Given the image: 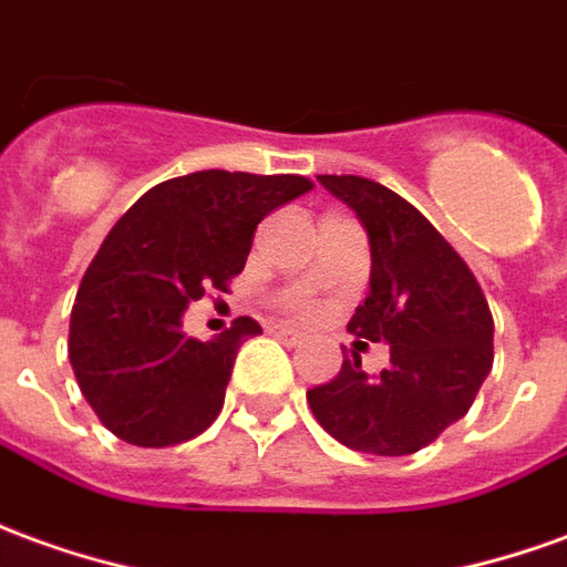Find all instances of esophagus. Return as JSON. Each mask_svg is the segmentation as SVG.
<instances>
[{
    "label": "esophagus",
    "instance_id": "34e87169",
    "mask_svg": "<svg viewBox=\"0 0 567 567\" xmlns=\"http://www.w3.org/2000/svg\"><path fill=\"white\" fill-rule=\"evenodd\" d=\"M270 334H272V338L282 340V343H288V347H297V343H303V334H300V331H295V328H285V324H272Z\"/></svg>",
    "mask_w": 567,
    "mask_h": 567
}]
</instances>
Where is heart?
I'll return each mask as SVG.
<instances>
[{
	"mask_svg": "<svg viewBox=\"0 0 567 567\" xmlns=\"http://www.w3.org/2000/svg\"><path fill=\"white\" fill-rule=\"evenodd\" d=\"M288 312H291V316H310L312 307L307 303V300H297V303H291V307H288Z\"/></svg>",
	"mask_w": 567,
	"mask_h": 567,
	"instance_id": "heart-1",
	"label": "heart"
}]
</instances>
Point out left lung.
I'll return each mask as SVG.
<instances>
[{
  "mask_svg": "<svg viewBox=\"0 0 567 567\" xmlns=\"http://www.w3.org/2000/svg\"><path fill=\"white\" fill-rule=\"evenodd\" d=\"M368 229L371 291L347 331L390 343V365L365 374L359 352L307 390L312 417L340 445L380 457L426 449L461 421L494 362V319L476 276L426 217L378 181L319 174Z\"/></svg>",
  "mask_w": 567,
  "mask_h": 567,
  "instance_id": "obj_1",
  "label": "left lung"
}]
</instances>
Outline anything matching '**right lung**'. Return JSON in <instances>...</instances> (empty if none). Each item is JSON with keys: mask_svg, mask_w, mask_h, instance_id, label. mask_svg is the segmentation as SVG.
I'll list each match as a JSON object with an SVG mask.
<instances>
[{"mask_svg": "<svg viewBox=\"0 0 567 567\" xmlns=\"http://www.w3.org/2000/svg\"><path fill=\"white\" fill-rule=\"evenodd\" d=\"M307 189L300 174L212 168L162 181L118 217L70 316V365L110 433L168 449L215 423L236 352L260 324L239 316L215 340H196L184 334V310L229 291L257 224Z\"/></svg>", "mask_w": 567, "mask_h": 567, "instance_id": "1", "label": "right lung"}]
</instances>
